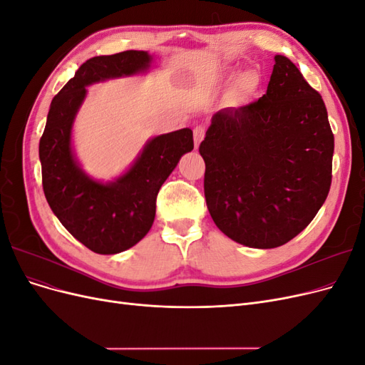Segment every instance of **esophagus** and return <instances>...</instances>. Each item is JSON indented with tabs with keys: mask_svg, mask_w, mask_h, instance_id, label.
<instances>
[{
	"mask_svg": "<svg viewBox=\"0 0 365 365\" xmlns=\"http://www.w3.org/2000/svg\"><path fill=\"white\" fill-rule=\"evenodd\" d=\"M204 135H205V128L204 126H196L195 129H193V138H195V148H200V143L202 141V138H204Z\"/></svg>",
	"mask_w": 365,
	"mask_h": 365,
	"instance_id": "34e87169",
	"label": "esophagus"
}]
</instances>
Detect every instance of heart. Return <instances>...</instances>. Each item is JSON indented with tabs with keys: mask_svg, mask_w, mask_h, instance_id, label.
Instances as JSON below:
<instances>
[{
	"mask_svg": "<svg viewBox=\"0 0 365 365\" xmlns=\"http://www.w3.org/2000/svg\"><path fill=\"white\" fill-rule=\"evenodd\" d=\"M256 83H257L256 76H254L252 73H245V74H242L240 79L237 81V88H239L240 93L248 94V93H251L254 90V86H256Z\"/></svg>",
	"mask_w": 365,
	"mask_h": 365,
	"instance_id": "heart-1",
	"label": "heart"
}]
</instances>
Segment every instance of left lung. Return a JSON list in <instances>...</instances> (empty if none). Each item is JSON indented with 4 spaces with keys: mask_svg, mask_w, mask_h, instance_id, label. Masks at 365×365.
Returning <instances> with one entry per match:
<instances>
[{
    "mask_svg": "<svg viewBox=\"0 0 365 365\" xmlns=\"http://www.w3.org/2000/svg\"><path fill=\"white\" fill-rule=\"evenodd\" d=\"M274 61L267 94L217 111L200 146L216 227L262 250L302 233L332 182L334 134L323 98L288 58Z\"/></svg>",
    "mask_w": 365,
    "mask_h": 365,
    "instance_id": "8db88e82",
    "label": "left lung"
}]
</instances>
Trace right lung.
Segmentation results:
<instances>
[{
	"label": "right lung",
	"mask_w": 365,
	"mask_h": 365,
	"mask_svg": "<svg viewBox=\"0 0 365 365\" xmlns=\"http://www.w3.org/2000/svg\"><path fill=\"white\" fill-rule=\"evenodd\" d=\"M150 61L148 51L138 50L88 59L54 96L39 141L42 187L50 208L73 237L97 254L121 252L148 235L163 182L193 149L189 128L153 137L130 169L111 182L90 178L74 158L71 129L86 86L146 71Z\"/></svg>",
	"instance_id": "1"
}]
</instances>
